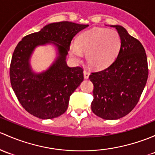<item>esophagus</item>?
Returning a JSON list of instances; mask_svg holds the SVG:
<instances>
[{"label": "esophagus", "instance_id": "1", "mask_svg": "<svg viewBox=\"0 0 155 155\" xmlns=\"http://www.w3.org/2000/svg\"><path fill=\"white\" fill-rule=\"evenodd\" d=\"M84 76L85 79H88L89 76V71H87V70H84Z\"/></svg>", "mask_w": 155, "mask_h": 155}]
</instances>
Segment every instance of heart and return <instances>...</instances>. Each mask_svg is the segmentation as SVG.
Here are the masks:
<instances>
[{
	"label": "heart",
	"instance_id": "1",
	"mask_svg": "<svg viewBox=\"0 0 155 155\" xmlns=\"http://www.w3.org/2000/svg\"><path fill=\"white\" fill-rule=\"evenodd\" d=\"M122 41L119 33L108 28H92L81 33L77 42L70 45V54L75 60L87 53L89 66L95 69L109 66L120 51Z\"/></svg>",
	"mask_w": 155,
	"mask_h": 155
}]
</instances>
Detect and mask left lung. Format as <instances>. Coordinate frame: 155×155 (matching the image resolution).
Masks as SVG:
<instances>
[{"mask_svg":"<svg viewBox=\"0 0 155 155\" xmlns=\"http://www.w3.org/2000/svg\"><path fill=\"white\" fill-rule=\"evenodd\" d=\"M112 27L122 41L117 57L109 67L89 77L94 85L92 112L107 120L120 119L135 107L149 75L147 57L141 42L123 27Z\"/></svg>","mask_w":155,"mask_h":155,"instance_id":"8db88e82","label":"left lung"}]
</instances>
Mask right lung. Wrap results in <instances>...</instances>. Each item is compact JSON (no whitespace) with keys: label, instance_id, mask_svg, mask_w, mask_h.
I'll list each match as a JSON object with an SVG mask.
<instances>
[{"label":"right lung","instance_id":"add662e5","mask_svg":"<svg viewBox=\"0 0 155 155\" xmlns=\"http://www.w3.org/2000/svg\"><path fill=\"white\" fill-rule=\"evenodd\" d=\"M88 26L70 21L49 24L17 45L9 68L11 86L21 106L31 115L49 119L66 111L70 96L84 81L83 68L67 66L66 55L74 36ZM47 43L57 46L58 56L48 70L36 74L29 66L30 56L35 47Z\"/></svg>","mask_w":155,"mask_h":155}]
</instances>
